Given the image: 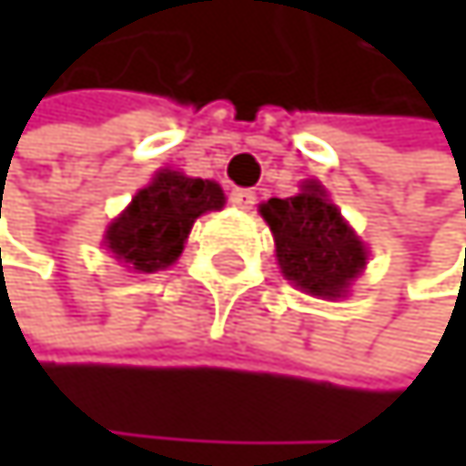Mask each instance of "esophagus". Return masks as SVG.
I'll return each instance as SVG.
<instances>
[{"mask_svg": "<svg viewBox=\"0 0 466 466\" xmlns=\"http://www.w3.org/2000/svg\"><path fill=\"white\" fill-rule=\"evenodd\" d=\"M228 201L235 204L238 209H251V207L257 204V195H254V189L238 187V189H231V192H228Z\"/></svg>", "mask_w": 466, "mask_h": 466, "instance_id": "1", "label": "esophagus"}]
</instances>
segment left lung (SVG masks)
I'll use <instances>...</instances> for the list:
<instances>
[{
	"mask_svg": "<svg viewBox=\"0 0 466 466\" xmlns=\"http://www.w3.org/2000/svg\"><path fill=\"white\" fill-rule=\"evenodd\" d=\"M259 212L274 231L282 274L304 293L335 299L363 271L366 248L321 184L308 181L304 192L271 198Z\"/></svg>",
	"mask_w": 466,
	"mask_h": 466,
	"instance_id": "obj_1",
	"label": "left lung"
}]
</instances>
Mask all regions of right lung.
Segmentation results:
<instances>
[{"label":"right lung","mask_w":466,"mask_h":466,"mask_svg":"<svg viewBox=\"0 0 466 466\" xmlns=\"http://www.w3.org/2000/svg\"><path fill=\"white\" fill-rule=\"evenodd\" d=\"M220 207L223 189L215 181L165 170L108 226L106 243L134 271H162L178 259L195 218Z\"/></svg>","instance_id":"1"}]
</instances>
